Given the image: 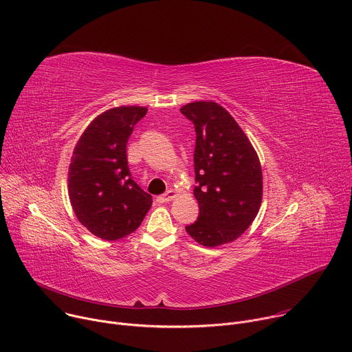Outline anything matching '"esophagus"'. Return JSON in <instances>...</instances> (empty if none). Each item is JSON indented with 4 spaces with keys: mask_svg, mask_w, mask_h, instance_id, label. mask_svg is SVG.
Segmentation results:
<instances>
[{
    "mask_svg": "<svg viewBox=\"0 0 352 352\" xmlns=\"http://www.w3.org/2000/svg\"><path fill=\"white\" fill-rule=\"evenodd\" d=\"M174 196H175V192L170 189V190H167L166 193H163V195L157 196V199H156V200H157L159 204H167V202H170V200H171Z\"/></svg>",
    "mask_w": 352,
    "mask_h": 352,
    "instance_id": "esophagus-1",
    "label": "esophagus"
}]
</instances>
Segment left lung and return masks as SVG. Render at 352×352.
Instances as JSON below:
<instances>
[{
	"instance_id": "1",
	"label": "left lung",
	"mask_w": 352,
	"mask_h": 352,
	"mask_svg": "<svg viewBox=\"0 0 352 352\" xmlns=\"http://www.w3.org/2000/svg\"><path fill=\"white\" fill-rule=\"evenodd\" d=\"M181 113L195 125L196 221L186 232L200 245L236 239L255 220L262 202V168L255 148L228 114L213 102L189 103Z\"/></svg>"
}]
</instances>
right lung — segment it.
I'll return each instance as SVG.
<instances>
[{"label":"right lung","instance_id":"add662e5","mask_svg":"<svg viewBox=\"0 0 352 352\" xmlns=\"http://www.w3.org/2000/svg\"><path fill=\"white\" fill-rule=\"evenodd\" d=\"M144 107L111 109L91 121L75 146L68 193L78 220L96 236L116 241L133 232L152 196L132 178L126 142L146 116Z\"/></svg>","mask_w":352,"mask_h":352}]
</instances>
